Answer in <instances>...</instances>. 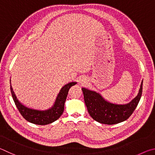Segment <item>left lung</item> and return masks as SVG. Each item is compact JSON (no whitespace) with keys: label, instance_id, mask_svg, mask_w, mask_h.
<instances>
[{"label":"left lung","instance_id":"obj_1","mask_svg":"<svg viewBox=\"0 0 155 155\" xmlns=\"http://www.w3.org/2000/svg\"><path fill=\"white\" fill-rule=\"evenodd\" d=\"M143 81L139 93L129 104L118 105L110 103L99 93L82 88L84 98L89 114L94 120L105 124H114L128 119L137 106L142 94Z\"/></svg>","mask_w":155,"mask_h":155}]
</instances>
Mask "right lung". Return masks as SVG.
Listing matches in <instances>:
<instances>
[{
  "label": "right lung",
  "instance_id": "add662e5",
  "mask_svg": "<svg viewBox=\"0 0 155 155\" xmlns=\"http://www.w3.org/2000/svg\"><path fill=\"white\" fill-rule=\"evenodd\" d=\"M76 84L77 82H70L64 85L61 88V91L57 96L53 106L47 110H37L24 106L18 100L12 86H10V89L16 107L24 119H26L30 123L35 124L45 125V124L53 123L61 117L64 112V103L66 101L69 88Z\"/></svg>",
  "mask_w": 155,
  "mask_h": 155
}]
</instances>
